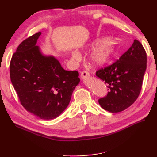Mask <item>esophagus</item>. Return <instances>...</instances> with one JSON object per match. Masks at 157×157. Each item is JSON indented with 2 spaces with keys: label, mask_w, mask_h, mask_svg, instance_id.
<instances>
[{
  "label": "esophagus",
  "mask_w": 157,
  "mask_h": 157,
  "mask_svg": "<svg viewBox=\"0 0 157 157\" xmlns=\"http://www.w3.org/2000/svg\"><path fill=\"white\" fill-rule=\"evenodd\" d=\"M80 76L82 79H86L87 78H89L90 77V73L89 72H87V71H82L80 74Z\"/></svg>",
  "instance_id": "obj_1"
}]
</instances>
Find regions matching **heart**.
I'll return each instance as SVG.
<instances>
[{"label":"heart","mask_w":157,"mask_h":157,"mask_svg":"<svg viewBox=\"0 0 157 157\" xmlns=\"http://www.w3.org/2000/svg\"><path fill=\"white\" fill-rule=\"evenodd\" d=\"M90 48H96L91 52L89 57V62L94 67H101L111 60L116 52L113 41L111 39L96 40L89 45ZM73 59L78 60L79 54L76 51L72 52Z\"/></svg>","instance_id":"b5f03b06"}]
</instances>
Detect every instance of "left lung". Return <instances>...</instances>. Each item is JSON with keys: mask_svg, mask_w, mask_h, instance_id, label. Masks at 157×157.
<instances>
[{"mask_svg": "<svg viewBox=\"0 0 157 157\" xmlns=\"http://www.w3.org/2000/svg\"><path fill=\"white\" fill-rule=\"evenodd\" d=\"M147 67V55L136 39L113 64L98 70L95 75L107 84V96L98 100L104 109L118 113L130 107L139 97Z\"/></svg>", "mask_w": 157, "mask_h": 157, "instance_id": "left-lung-1", "label": "left lung"}]
</instances>
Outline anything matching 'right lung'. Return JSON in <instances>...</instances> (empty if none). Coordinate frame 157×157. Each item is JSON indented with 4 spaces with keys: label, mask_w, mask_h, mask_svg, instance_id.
<instances>
[{
    "label": "right lung",
    "mask_w": 157,
    "mask_h": 157,
    "mask_svg": "<svg viewBox=\"0 0 157 157\" xmlns=\"http://www.w3.org/2000/svg\"><path fill=\"white\" fill-rule=\"evenodd\" d=\"M39 32L18 46L10 66V79L23 107L44 120L59 116L80 82L78 71H68L52 55L36 46Z\"/></svg>",
    "instance_id": "1"
}]
</instances>
